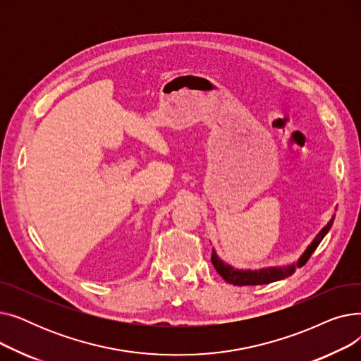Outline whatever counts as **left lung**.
<instances>
[{"label":"left lung","mask_w":361,"mask_h":361,"mask_svg":"<svg viewBox=\"0 0 361 361\" xmlns=\"http://www.w3.org/2000/svg\"><path fill=\"white\" fill-rule=\"evenodd\" d=\"M335 215H332V218L329 219V222L322 228L317 235L313 238V241L307 245V249L305 250L300 256V259L295 263L291 264H286V267H269V268H262V269H237L231 264L225 263L215 252V249H212V264L214 268L216 269V272L226 281L228 283H233V286H263V283H269V282H275V281H281L286 279L288 276H291L297 268H301L305 264L309 257L313 255V252L317 249V245L320 244V241L324 240V237L328 234V231L331 230V226L334 224Z\"/></svg>","instance_id":"1"}]
</instances>
